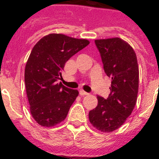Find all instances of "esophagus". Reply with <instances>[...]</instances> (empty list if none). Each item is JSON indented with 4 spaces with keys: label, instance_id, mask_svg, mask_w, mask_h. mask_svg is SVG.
<instances>
[{
    "label": "esophagus",
    "instance_id": "esophagus-1",
    "mask_svg": "<svg viewBox=\"0 0 159 159\" xmlns=\"http://www.w3.org/2000/svg\"><path fill=\"white\" fill-rule=\"evenodd\" d=\"M79 94L81 95V96H87V95H88V93H87V92L83 91V90H80Z\"/></svg>",
    "mask_w": 159,
    "mask_h": 159
}]
</instances>
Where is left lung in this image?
Wrapping results in <instances>:
<instances>
[{
	"label": "left lung",
	"mask_w": 159,
	"mask_h": 159,
	"mask_svg": "<svg viewBox=\"0 0 159 159\" xmlns=\"http://www.w3.org/2000/svg\"><path fill=\"white\" fill-rule=\"evenodd\" d=\"M106 74L111 77L108 98L98 96L97 107L89 112L92 125L102 132L120 128L130 116L137 101L139 66L135 52L120 38L97 39Z\"/></svg>",
	"instance_id": "left-lung-1"
}]
</instances>
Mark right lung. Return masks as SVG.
Returning <instances> with one entry per match:
<instances>
[{"label": "right lung", "mask_w": 159, "mask_h": 159, "mask_svg": "<svg viewBox=\"0 0 159 159\" xmlns=\"http://www.w3.org/2000/svg\"><path fill=\"white\" fill-rule=\"evenodd\" d=\"M90 42L61 34H50L34 46L26 62L25 83L30 113L39 125L52 127L67 117L78 91L58 81L67 60Z\"/></svg>", "instance_id": "right-lung-1"}]
</instances>
